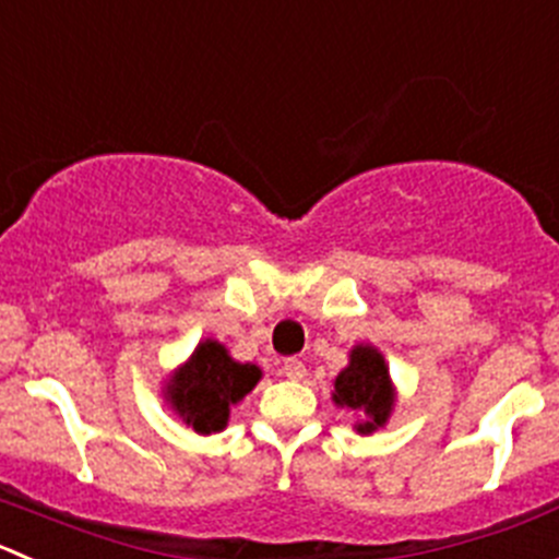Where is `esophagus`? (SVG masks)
Instances as JSON below:
<instances>
[{
    "mask_svg": "<svg viewBox=\"0 0 559 559\" xmlns=\"http://www.w3.org/2000/svg\"><path fill=\"white\" fill-rule=\"evenodd\" d=\"M281 373H284L286 379H302L306 377V362L297 360V357H286V360L281 362Z\"/></svg>",
    "mask_w": 559,
    "mask_h": 559,
    "instance_id": "1",
    "label": "esophagus"
}]
</instances>
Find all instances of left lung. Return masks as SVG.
I'll return each mask as SVG.
<instances>
[{
    "label": "left lung",
    "mask_w": 559,
    "mask_h": 559,
    "mask_svg": "<svg viewBox=\"0 0 559 559\" xmlns=\"http://www.w3.org/2000/svg\"><path fill=\"white\" fill-rule=\"evenodd\" d=\"M335 404L346 409L366 412V424L357 431H373L382 426L393 406V390H390L388 366L373 346H355L349 355V366L335 377Z\"/></svg>",
    "instance_id": "1"
}]
</instances>
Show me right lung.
I'll return each mask as SVG.
<instances>
[{
  "instance_id": "obj_1",
  "label": "right lung",
  "mask_w": 559,
  "mask_h": 559,
  "mask_svg": "<svg viewBox=\"0 0 559 559\" xmlns=\"http://www.w3.org/2000/svg\"><path fill=\"white\" fill-rule=\"evenodd\" d=\"M262 371L251 362H235L218 341H202L191 360L169 382L171 406L199 435L221 431L229 420V406L251 393Z\"/></svg>"
}]
</instances>
